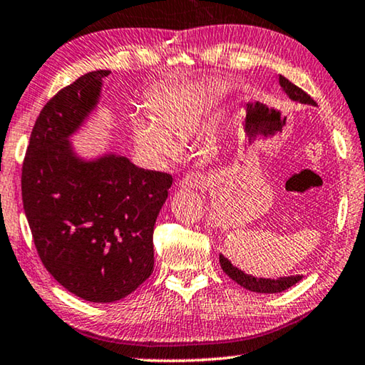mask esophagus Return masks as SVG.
Returning <instances> with one entry per match:
<instances>
[{"label": "esophagus", "instance_id": "esophagus-1", "mask_svg": "<svg viewBox=\"0 0 365 365\" xmlns=\"http://www.w3.org/2000/svg\"><path fill=\"white\" fill-rule=\"evenodd\" d=\"M205 182H206L205 175L192 172V173H187V175H185L180 182H178V187H180L182 190H196V188L203 187Z\"/></svg>", "mask_w": 365, "mask_h": 365}]
</instances>
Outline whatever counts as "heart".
<instances>
[{"instance_id": "b5f03b06", "label": "heart", "mask_w": 365, "mask_h": 365, "mask_svg": "<svg viewBox=\"0 0 365 365\" xmlns=\"http://www.w3.org/2000/svg\"><path fill=\"white\" fill-rule=\"evenodd\" d=\"M217 91L203 86L177 84L162 89L153 97L151 115L131 117V136L138 153L159 160L177 153L178 141L192 133L205 110L216 99Z\"/></svg>"}]
</instances>
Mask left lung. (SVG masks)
Returning a JSON list of instances; mask_svg holds the SVG:
<instances>
[{
    "label": "left lung",
    "instance_id": "obj_1",
    "mask_svg": "<svg viewBox=\"0 0 365 365\" xmlns=\"http://www.w3.org/2000/svg\"><path fill=\"white\" fill-rule=\"evenodd\" d=\"M279 84L282 91L286 92V96L292 102L307 103V106H314V107L317 106L307 92H304L302 89L297 88L296 84H292L291 81L286 79L284 76H279ZM219 263H221L222 271L230 277V279H234L237 284H240L242 287H245L252 292H262V294L282 292L286 291V289L292 287L294 284H297V282L304 277L302 274L282 276V277H277V279H271V277H255L237 268V266L230 263V259L225 258L222 253H219Z\"/></svg>",
    "mask_w": 365,
    "mask_h": 365
}]
</instances>
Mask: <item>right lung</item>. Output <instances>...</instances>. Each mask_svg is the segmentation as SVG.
<instances>
[{"label": "right lung", "mask_w": 365, "mask_h": 365, "mask_svg": "<svg viewBox=\"0 0 365 365\" xmlns=\"http://www.w3.org/2000/svg\"><path fill=\"white\" fill-rule=\"evenodd\" d=\"M110 71L86 73L40 112L22 165V201L34 244L60 284L94 304L131 294L154 269V224L172 177L117 153L83 155L88 125Z\"/></svg>", "instance_id": "add662e5"}]
</instances>
